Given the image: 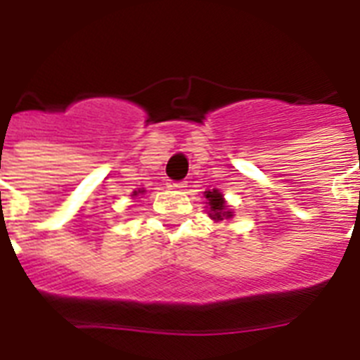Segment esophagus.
Instances as JSON below:
<instances>
[{"label": "esophagus", "instance_id": "obj_1", "mask_svg": "<svg viewBox=\"0 0 360 360\" xmlns=\"http://www.w3.org/2000/svg\"><path fill=\"white\" fill-rule=\"evenodd\" d=\"M169 187H171V189L180 191V189H184V187H187V182H184V180H182V182H171Z\"/></svg>", "mask_w": 360, "mask_h": 360}]
</instances>
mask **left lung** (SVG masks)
<instances>
[{"instance_id": "left-lung-1", "label": "left lung", "mask_w": 360, "mask_h": 360, "mask_svg": "<svg viewBox=\"0 0 360 360\" xmlns=\"http://www.w3.org/2000/svg\"><path fill=\"white\" fill-rule=\"evenodd\" d=\"M207 195L205 198L209 200V205H211V218L212 219H224V218H231V211H225V202L221 198V195L218 193V189L212 191H205Z\"/></svg>"}]
</instances>
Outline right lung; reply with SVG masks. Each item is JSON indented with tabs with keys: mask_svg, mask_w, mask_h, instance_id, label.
Returning a JSON list of instances; mask_svg holds the SVG:
<instances>
[{
	"mask_svg": "<svg viewBox=\"0 0 360 360\" xmlns=\"http://www.w3.org/2000/svg\"><path fill=\"white\" fill-rule=\"evenodd\" d=\"M139 193H144V191H135V195H139Z\"/></svg>",
	"mask_w": 360,
	"mask_h": 360,
	"instance_id": "1",
	"label": "right lung"
}]
</instances>
